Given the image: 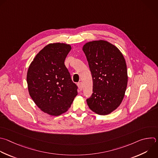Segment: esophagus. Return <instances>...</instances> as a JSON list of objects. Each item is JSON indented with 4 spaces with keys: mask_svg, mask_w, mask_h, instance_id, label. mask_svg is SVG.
Wrapping results in <instances>:
<instances>
[{
    "mask_svg": "<svg viewBox=\"0 0 158 158\" xmlns=\"http://www.w3.org/2000/svg\"><path fill=\"white\" fill-rule=\"evenodd\" d=\"M77 85L79 87V89H80V90H82V88H83V84H82V82H79L77 83Z\"/></svg>",
    "mask_w": 158,
    "mask_h": 158,
    "instance_id": "esophagus-1",
    "label": "esophagus"
}]
</instances>
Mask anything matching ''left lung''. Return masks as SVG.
<instances>
[{"label":"left lung","mask_w":158,"mask_h":158,"mask_svg":"<svg viewBox=\"0 0 158 158\" xmlns=\"http://www.w3.org/2000/svg\"><path fill=\"white\" fill-rule=\"evenodd\" d=\"M82 50L93 81V93L86 100L88 106L98 115L109 114L125 95L128 82L125 58L115 46L103 40L88 42Z\"/></svg>","instance_id":"1"}]
</instances>
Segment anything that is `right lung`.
<instances>
[{
	"mask_svg": "<svg viewBox=\"0 0 158 158\" xmlns=\"http://www.w3.org/2000/svg\"><path fill=\"white\" fill-rule=\"evenodd\" d=\"M69 44L51 43L44 47L30 64L27 76L28 92L44 112L58 116L66 112L77 95L64 60Z\"/></svg>",
	"mask_w": 158,
	"mask_h": 158,
	"instance_id": "add662e5",
	"label": "right lung"
}]
</instances>
